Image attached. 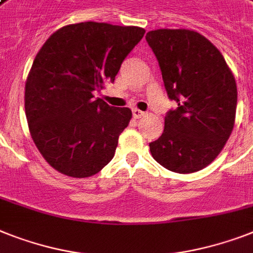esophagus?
<instances>
[{"instance_id": "obj_1", "label": "esophagus", "mask_w": 253, "mask_h": 253, "mask_svg": "<svg viewBox=\"0 0 253 253\" xmlns=\"http://www.w3.org/2000/svg\"><path fill=\"white\" fill-rule=\"evenodd\" d=\"M132 116H133V118H136V120H137V118H141V117H144L145 113L141 112V110H139V109H133Z\"/></svg>"}]
</instances>
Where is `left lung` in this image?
Masks as SVG:
<instances>
[{"label": "left lung", "mask_w": 253, "mask_h": 253, "mask_svg": "<svg viewBox=\"0 0 253 253\" xmlns=\"http://www.w3.org/2000/svg\"><path fill=\"white\" fill-rule=\"evenodd\" d=\"M169 98L178 104L165 117L164 132L149 143L153 159L179 174L204 169L221 153L237 113V83L226 61L192 30L149 31Z\"/></svg>", "instance_id": "1"}]
</instances>
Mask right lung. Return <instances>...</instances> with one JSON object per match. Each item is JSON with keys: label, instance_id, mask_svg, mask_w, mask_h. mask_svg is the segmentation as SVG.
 Listing matches in <instances>:
<instances>
[{"label": "right lung", "instance_id": "1", "mask_svg": "<svg viewBox=\"0 0 253 253\" xmlns=\"http://www.w3.org/2000/svg\"><path fill=\"white\" fill-rule=\"evenodd\" d=\"M144 34L136 26L83 22L59 28L41 46L26 80L24 109L31 137L53 169L88 178L112 161L132 113L93 92L114 82Z\"/></svg>", "mask_w": 253, "mask_h": 253}]
</instances>
